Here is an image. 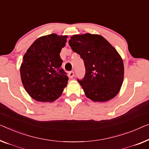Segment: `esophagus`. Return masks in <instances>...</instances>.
I'll return each mask as SVG.
<instances>
[{
	"label": "esophagus",
	"instance_id": "1",
	"mask_svg": "<svg viewBox=\"0 0 149 149\" xmlns=\"http://www.w3.org/2000/svg\"><path fill=\"white\" fill-rule=\"evenodd\" d=\"M68 75H69V77H70V78H73V77H74V72H73V71H72V72H69Z\"/></svg>",
	"mask_w": 149,
	"mask_h": 149
}]
</instances>
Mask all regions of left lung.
Wrapping results in <instances>:
<instances>
[{
    "mask_svg": "<svg viewBox=\"0 0 149 149\" xmlns=\"http://www.w3.org/2000/svg\"><path fill=\"white\" fill-rule=\"evenodd\" d=\"M69 45L80 55L86 68L82 79H77L86 96L94 102H106L118 94L124 79L120 55L100 35H75Z\"/></svg>",
    "mask_w": 149,
    "mask_h": 149,
    "instance_id": "8db88e82",
    "label": "left lung"
}]
</instances>
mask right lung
Here are the masks:
<instances>
[{"label": "right lung", "mask_w": 149, "mask_h": 149, "mask_svg": "<svg viewBox=\"0 0 149 149\" xmlns=\"http://www.w3.org/2000/svg\"><path fill=\"white\" fill-rule=\"evenodd\" d=\"M67 35L53 34L39 37L26 51L20 68L22 83L36 101H55L68 84L67 74L61 67L59 53L67 42Z\"/></svg>", "instance_id": "add662e5"}]
</instances>
